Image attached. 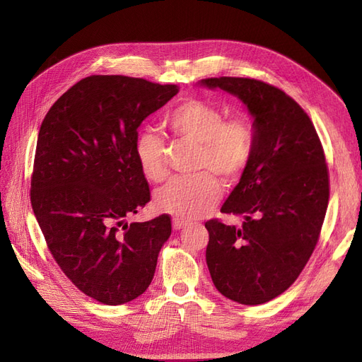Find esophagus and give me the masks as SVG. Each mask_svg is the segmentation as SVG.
<instances>
[{
    "mask_svg": "<svg viewBox=\"0 0 362 362\" xmlns=\"http://www.w3.org/2000/svg\"><path fill=\"white\" fill-rule=\"evenodd\" d=\"M172 225H173V229H181V228H184L185 225H187V221H184V218H181V217H175L173 221H172Z\"/></svg>",
    "mask_w": 362,
    "mask_h": 362,
    "instance_id": "34e87169",
    "label": "esophagus"
}]
</instances>
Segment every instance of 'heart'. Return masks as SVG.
Returning <instances> with one entry per match:
<instances>
[{
	"instance_id": "obj_1",
	"label": "heart",
	"mask_w": 362,
	"mask_h": 362,
	"mask_svg": "<svg viewBox=\"0 0 362 362\" xmlns=\"http://www.w3.org/2000/svg\"><path fill=\"white\" fill-rule=\"evenodd\" d=\"M170 133L196 145L193 169L196 177L177 178L157 193V206L164 213L184 218H196L210 211L221 198V184L211 175L233 182L242 177L255 148V129L246 117L225 119L218 105L187 98L175 105L164 117ZM136 157L144 177L161 182L169 170L164 163L163 140L146 131L136 141Z\"/></svg>"
}]
</instances>
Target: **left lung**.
Returning a JSON list of instances; mask_svg holds the SVG:
<instances>
[{
	"label": "left lung",
	"mask_w": 362,
	"mask_h": 362,
	"mask_svg": "<svg viewBox=\"0 0 362 362\" xmlns=\"http://www.w3.org/2000/svg\"><path fill=\"white\" fill-rule=\"evenodd\" d=\"M201 83L242 100L254 116L255 148L208 229L206 266L216 288L243 305L266 303L298 279L319 242L329 201V172L310 116L278 87L254 78L218 76Z\"/></svg>",
	"instance_id": "obj_1"
}]
</instances>
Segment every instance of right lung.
<instances>
[{
	"label": "right lung",
	"mask_w": 362,
	"mask_h": 362,
	"mask_svg": "<svg viewBox=\"0 0 362 362\" xmlns=\"http://www.w3.org/2000/svg\"><path fill=\"white\" fill-rule=\"evenodd\" d=\"M178 93L125 75H90L40 125L30 199L51 255L74 286L105 305L133 300L154 278L169 214L127 223L151 201L137 128Z\"/></svg>",
	"instance_id": "obj_1"
}]
</instances>
